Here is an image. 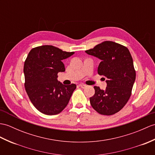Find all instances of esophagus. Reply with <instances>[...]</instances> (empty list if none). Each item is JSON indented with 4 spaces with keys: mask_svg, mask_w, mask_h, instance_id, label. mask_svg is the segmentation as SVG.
<instances>
[{
    "mask_svg": "<svg viewBox=\"0 0 155 155\" xmlns=\"http://www.w3.org/2000/svg\"><path fill=\"white\" fill-rule=\"evenodd\" d=\"M79 86H80V87H81L82 88H85L87 87V86L85 85V84H79Z\"/></svg>",
    "mask_w": 155,
    "mask_h": 155,
    "instance_id": "1",
    "label": "esophagus"
}]
</instances>
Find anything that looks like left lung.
I'll return each instance as SVG.
<instances>
[{"mask_svg": "<svg viewBox=\"0 0 155 155\" xmlns=\"http://www.w3.org/2000/svg\"><path fill=\"white\" fill-rule=\"evenodd\" d=\"M85 52L101 60L98 73L104 77L107 83L106 90L94 87L95 94L90 98L92 107L106 116L118 112L128 102L135 81L130 52L126 47L111 41H104Z\"/></svg>", "mask_w": 155, "mask_h": 155, "instance_id": "8db88e82", "label": "left lung"}]
</instances>
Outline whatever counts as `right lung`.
<instances>
[{"label":"right lung","instance_id":"right-lung-1","mask_svg":"<svg viewBox=\"0 0 155 155\" xmlns=\"http://www.w3.org/2000/svg\"><path fill=\"white\" fill-rule=\"evenodd\" d=\"M74 53L48 45L34 48L28 53L24 66L25 89L40 112L56 115L67 106L77 86L61 83L57 74L65 71L63 60Z\"/></svg>","mask_w":155,"mask_h":155}]
</instances>
